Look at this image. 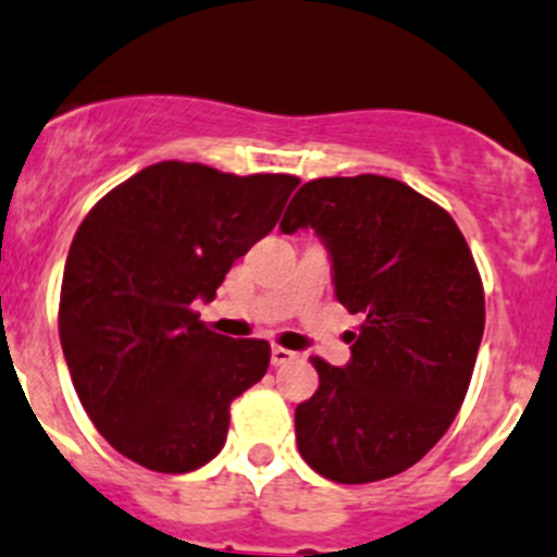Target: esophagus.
Masks as SVG:
<instances>
[{
	"mask_svg": "<svg viewBox=\"0 0 557 557\" xmlns=\"http://www.w3.org/2000/svg\"><path fill=\"white\" fill-rule=\"evenodd\" d=\"M299 359V354H294V350L283 348V345H274L272 348V364L274 367H283V364H290V361Z\"/></svg>",
	"mask_w": 557,
	"mask_h": 557,
	"instance_id": "esophagus-1",
	"label": "esophagus"
}]
</instances>
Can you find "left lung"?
Returning a JSON list of instances; mask_svg holds the SVG:
<instances>
[{"label": "left lung", "instance_id": "left-lung-1", "mask_svg": "<svg viewBox=\"0 0 557 557\" xmlns=\"http://www.w3.org/2000/svg\"><path fill=\"white\" fill-rule=\"evenodd\" d=\"M280 228H315L334 294L361 312L350 361L312 356L318 392L296 408L307 466L339 484L397 476L455 422L484 334V285L451 214L397 180L301 185Z\"/></svg>", "mask_w": 557, "mask_h": 557}]
</instances>
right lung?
Here are the masks:
<instances>
[{"label":"right lung","instance_id":"add662e5","mask_svg":"<svg viewBox=\"0 0 557 557\" xmlns=\"http://www.w3.org/2000/svg\"><path fill=\"white\" fill-rule=\"evenodd\" d=\"M296 176L165 160L91 207L64 263L59 339L97 433L127 460L187 473L223 449L231 403L267 375V339L193 310L277 225Z\"/></svg>","mask_w":557,"mask_h":557}]
</instances>
